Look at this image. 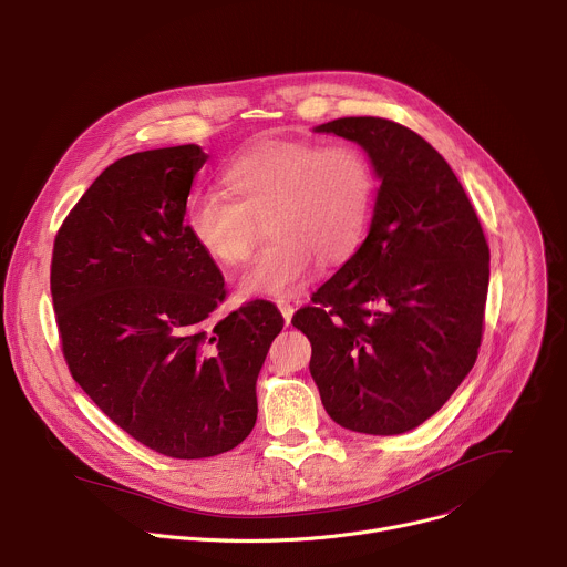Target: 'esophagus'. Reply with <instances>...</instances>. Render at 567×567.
Wrapping results in <instances>:
<instances>
[{"instance_id": "34e87169", "label": "esophagus", "mask_w": 567, "mask_h": 567, "mask_svg": "<svg viewBox=\"0 0 567 567\" xmlns=\"http://www.w3.org/2000/svg\"><path fill=\"white\" fill-rule=\"evenodd\" d=\"M276 305H278V310H280L285 323L289 326V323H291V317H293V305H289L287 300H276Z\"/></svg>"}]
</instances>
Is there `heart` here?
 <instances>
[{"label": "heart", "instance_id": "b5f03b06", "mask_svg": "<svg viewBox=\"0 0 567 567\" xmlns=\"http://www.w3.org/2000/svg\"><path fill=\"white\" fill-rule=\"evenodd\" d=\"M226 194L187 203V230L224 267L244 265L260 237H271L241 276L244 293L291 296L310 276L315 257L341 265L362 244L375 200V169L350 142H262L233 158Z\"/></svg>", "mask_w": 567, "mask_h": 567}]
</instances>
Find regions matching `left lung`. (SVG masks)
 Instances as JSON below:
<instances>
[{
	"label": "left lung",
	"mask_w": 567,
	"mask_h": 567,
	"mask_svg": "<svg viewBox=\"0 0 567 567\" xmlns=\"http://www.w3.org/2000/svg\"><path fill=\"white\" fill-rule=\"evenodd\" d=\"M319 133L362 144L382 181L369 237L291 323L312 343L310 373L330 419L391 436L419 427L475 367L491 250L441 153L382 117Z\"/></svg>",
	"instance_id": "1"
}]
</instances>
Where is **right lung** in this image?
I'll use <instances>...</instances> for the list:
<instances>
[{"instance_id":"1","label":"right lung","mask_w":567,"mask_h":567,"mask_svg":"<svg viewBox=\"0 0 567 567\" xmlns=\"http://www.w3.org/2000/svg\"><path fill=\"white\" fill-rule=\"evenodd\" d=\"M205 161L198 144L115 161L70 210L51 252L72 378L115 425L172 458L217 456L250 434L257 373L285 326L269 300L215 319L226 282L185 224Z\"/></svg>"}]
</instances>
